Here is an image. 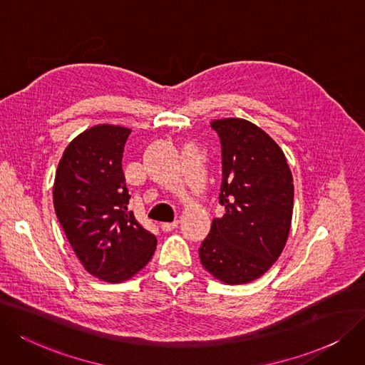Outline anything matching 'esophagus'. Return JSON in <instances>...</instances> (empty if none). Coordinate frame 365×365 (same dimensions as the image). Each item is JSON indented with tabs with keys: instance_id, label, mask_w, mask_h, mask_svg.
<instances>
[{
	"instance_id": "34e87169",
	"label": "esophagus",
	"mask_w": 365,
	"mask_h": 365,
	"mask_svg": "<svg viewBox=\"0 0 365 365\" xmlns=\"http://www.w3.org/2000/svg\"><path fill=\"white\" fill-rule=\"evenodd\" d=\"M178 220H175V222H172V223H162V226H160V227H162V230L163 232H170V230H173L175 227H178Z\"/></svg>"
}]
</instances>
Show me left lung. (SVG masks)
I'll list each match as a JSON object with an SVG mask.
<instances>
[{
  "mask_svg": "<svg viewBox=\"0 0 365 365\" xmlns=\"http://www.w3.org/2000/svg\"><path fill=\"white\" fill-rule=\"evenodd\" d=\"M222 145L218 202L199 249L203 268L227 284L250 283L282 255L294 211V178L283 151L262 128L241 118L211 123Z\"/></svg>",
  "mask_w": 365,
  "mask_h": 365,
  "instance_id": "obj_1",
  "label": "left lung"
}]
</instances>
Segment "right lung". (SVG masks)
Here are the masks:
<instances>
[{
    "mask_svg": "<svg viewBox=\"0 0 365 365\" xmlns=\"http://www.w3.org/2000/svg\"><path fill=\"white\" fill-rule=\"evenodd\" d=\"M132 130L94 125L73 139L58 165L53 207L83 268L108 283L132 279L148 264L157 240L127 210L124 145Z\"/></svg>",
    "mask_w": 365,
    "mask_h": 365,
    "instance_id": "1",
    "label": "right lung"
}]
</instances>
